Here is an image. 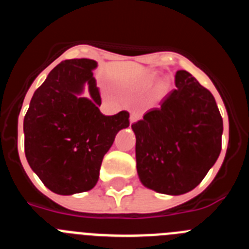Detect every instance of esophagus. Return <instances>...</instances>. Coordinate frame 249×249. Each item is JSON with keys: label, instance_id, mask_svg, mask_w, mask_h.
I'll use <instances>...</instances> for the list:
<instances>
[{"label": "esophagus", "instance_id": "34e87169", "mask_svg": "<svg viewBox=\"0 0 249 249\" xmlns=\"http://www.w3.org/2000/svg\"><path fill=\"white\" fill-rule=\"evenodd\" d=\"M141 118V114L137 113V112H132L131 116H129V121H131V123H135L137 122L138 120Z\"/></svg>", "mask_w": 249, "mask_h": 249}]
</instances>
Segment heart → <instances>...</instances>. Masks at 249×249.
<instances>
[{
	"label": "heart",
	"mask_w": 249,
	"mask_h": 249,
	"mask_svg": "<svg viewBox=\"0 0 249 249\" xmlns=\"http://www.w3.org/2000/svg\"><path fill=\"white\" fill-rule=\"evenodd\" d=\"M156 81H157V76H156V74H148V76L144 77V80L142 81V85H143V87H151V86L155 85ZM167 87H168V85H167L166 82H160V85L157 86V92L158 93H163V92H166Z\"/></svg>",
	"instance_id": "b5f03b06"
}]
</instances>
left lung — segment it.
<instances>
[{
    "label": "left lung",
    "mask_w": 249,
    "mask_h": 249,
    "mask_svg": "<svg viewBox=\"0 0 249 249\" xmlns=\"http://www.w3.org/2000/svg\"><path fill=\"white\" fill-rule=\"evenodd\" d=\"M176 89L132 124L140 181L179 196L198 186L218 158L223 121L214 97L190 72H176Z\"/></svg>",
    "instance_id": "left-lung-1"
}]
</instances>
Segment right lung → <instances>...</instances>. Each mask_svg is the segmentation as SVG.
<instances>
[{"instance_id":"right-lung-1","label":"right lung","mask_w":249,"mask_h":249,"mask_svg":"<svg viewBox=\"0 0 249 249\" xmlns=\"http://www.w3.org/2000/svg\"><path fill=\"white\" fill-rule=\"evenodd\" d=\"M96 67L97 62L89 58L62 61L35 91L23 120L28 164L57 195L92 190L114 137L129 126L127 111L101 113Z\"/></svg>"}]
</instances>
